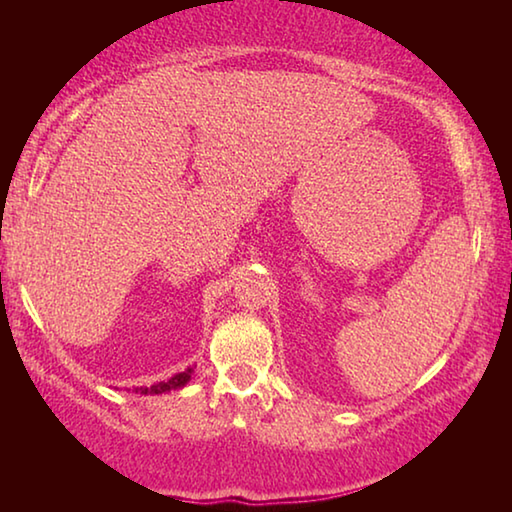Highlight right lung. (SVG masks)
I'll use <instances>...</instances> for the list:
<instances>
[{"label":"right lung","mask_w":512,"mask_h":512,"mask_svg":"<svg viewBox=\"0 0 512 512\" xmlns=\"http://www.w3.org/2000/svg\"><path fill=\"white\" fill-rule=\"evenodd\" d=\"M192 375H194V366H189L187 370L178 372V375H173L167 381H158V384H153V386H137V388H133V391L140 395H162L169 391H178V388L187 386V381L192 379Z\"/></svg>","instance_id":"1"}]
</instances>
